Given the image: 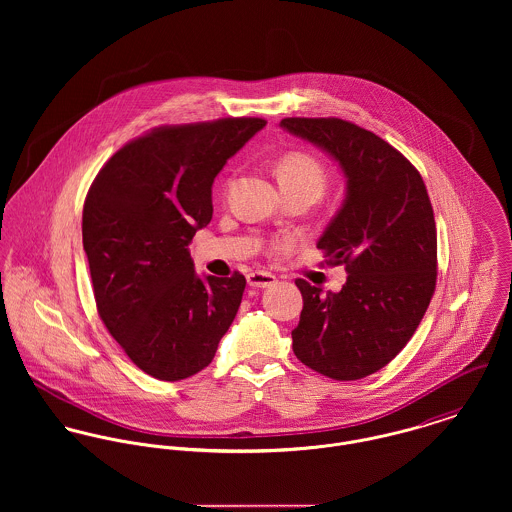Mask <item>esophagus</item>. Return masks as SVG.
Masks as SVG:
<instances>
[{"label": "esophagus", "instance_id": "obj_1", "mask_svg": "<svg viewBox=\"0 0 512 512\" xmlns=\"http://www.w3.org/2000/svg\"><path fill=\"white\" fill-rule=\"evenodd\" d=\"M246 280L250 288H270L276 284V276L270 272H250Z\"/></svg>", "mask_w": 512, "mask_h": 512}]
</instances>
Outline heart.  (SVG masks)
<instances>
[{"label":"heart","instance_id":"obj_1","mask_svg":"<svg viewBox=\"0 0 512 512\" xmlns=\"http://www.w3.org/2000/svg\"><path fill=\"white\" fill-rule=\"evenodd\" d=\"M278 179L282 189H292V187H307L323 193L327 185V171L325 167L309 153L303 151H293L286 157L280 159L278 163Z\"/></svg>","mask_w":512,"mask_h":512}]
</instances>
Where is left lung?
<instances>
[{
  "label": "left lung",
  "instance_id": "obj_1",
  "mask_svg": "<svg viewBox=\"0 0 512 512\" xmlns=\"http://www.w3.org/2000/svg\"><path fill=\"white\" fill-rule=\"evenodd\" d=\"M280 126L323 149L347 191L317 248L345 264L341 292L295 280L303 297L295 357L335 380L388 365L412 339L438 276L434 209L418 169L382 138L339 118H286Z\"/></svg>",
  "mask_w": 512,
  "mask_h": 512
}]
</instances>
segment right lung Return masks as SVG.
Returning a JSON list of instances; mask_svg holds the SVG:
<instances>
[{"label":"right lung","instance_id":"1","mask_svg":"<svg viewBox=\"0 0 512 512\" xmlns=\"http://www.w3.org/2000/svg\"><path fill=\"white\" fill-rule=\"evenodd\" d=\"M266 126L262 118L165 126L116 151L82 211L94 299L132 363L159 380L211 365L246 278L199 276L189 244L213 219L224 163Z\"/></svg>","mask_w":512,"mask_h":512}]
</instances>
